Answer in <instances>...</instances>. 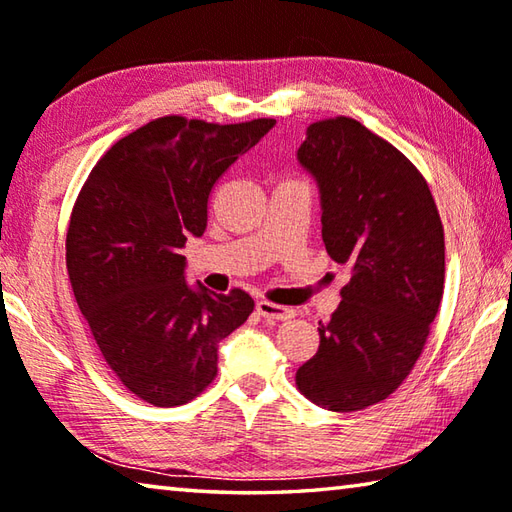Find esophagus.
Returning a JSON list of instances; mask_svg holds the SVG:
<instances>
[{
	"instance_id": "esophagus-1",
	"label": "esophagus",
	"mask_w": 512,
	"mask_h": 512,
	"mask_svg": "<svg viewBox=\"0 0 512 512\" xmlns=\"http://www.w3.org/2000/svg\"><path fill=\"white\" fill-rule=\"evenodd\" d=\"M257 314L266 320H289V318H293V309L275 305V302H268V300H259Z\"/></svg>"
}]
</instances>
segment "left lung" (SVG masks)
I'll use <instances>...</instances> for the list:
<instances>
[{"mask_svg":"<svg viewBox=\"0 0 512 512\" xmlns=\"http://www.w3.org/2000/svg\"><path fill=\"white\" fill-rule=\"evenodd\" d=\"M298 160L318 183L327 253L352 277L296 386L327 411H361L424 350L445 289L443 221L415 164L357 119L311 124Z\"/></svg>","mask_w":512,"mask_h":512,"instance_id":"1","label":"left lung"}]
</instances>
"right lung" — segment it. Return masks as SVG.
I'll return each mask as SVG.
<instances>
[{
    "label": "right lung",
    "instance_id": "1",
    "mask_svg": "<svg viewBox=\"0 0 512 512\" xmlns=\"http://www.w3.org/2000/svg\"><path fill=\"white\" fill-rule=\"evenodd\" d=\"M273 124L153 119L110 146L76 198L65 241L76 305L110 370L144 402L201 395L219 343L253 314L246 291L189 287L180 250L205 232L216 180Z\"/></svg>",
    "mask_w": 512,
    "mask_h": 512
}]
</instances>
